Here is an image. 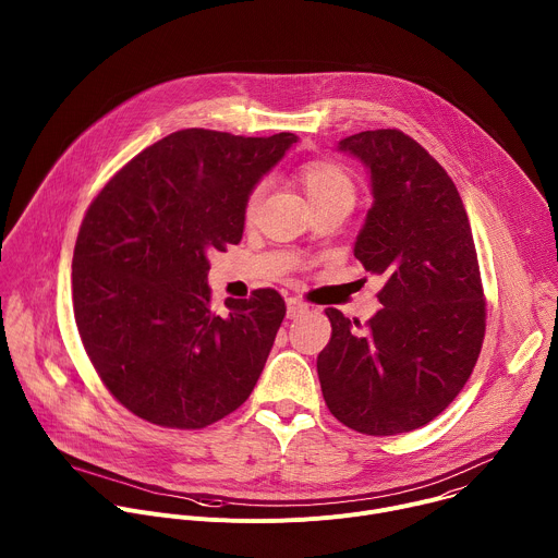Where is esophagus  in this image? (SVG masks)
<instances>
[{
	"mask_svg": "<svg viewBox=\"0 0 558 558\" xmlns=\"http://www.w3.org/2000/svg\"><path fill=\"white\" fill-rule=\"evenodd\" d=\"M306 311H308V306L302 300L287 298V317H291V320H295V317H302Z\"/></svg>",
	"mask_w": 558,
	"mask_h": 558,
	"instance_id": "34e87169",
	"label": "esophagus"
}]
</instances>
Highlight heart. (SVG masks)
Returning a JSON list of instances; mask_svg holds the SVG:
<instances>
[{
	"mask_svg": "<svg viewBox=\"0 0 558 558\" xmlns=\"http://www.w3.org/2000/svg\"><path fill=\"white\" fill-rule=\"evenodd\" d=\"M300 181L311 205L333 201V198H353V181L344 168L331 161H308L300 168ZM265 185H256L245 203V214L252 216L263 198Z\"/></svg>",
	"mask_w": 558,
	"mask_h": 558,
	"instance_id": "obj_1",
	"label": "heart"
}]
</instances>
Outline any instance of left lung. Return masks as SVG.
I'll return each mask as SVG.
<instances>
[{
	"instance_id": "1",
	"label": "left lung",
	"mask_w": 558,
	"mask_h": 558,
	"mask_svg": "<svg viewBox=\"0 0 558 558\" xmlns=\"http://www.w3.org/2000/svg\"><path fill=\"white\" fill-rule=\"evenodd\" d=\"M338 149L371 172L373 205L355 258L381 276V308L360 327L327 308L331 340L317 377L333 417L375 437L433 422L463 388L486 333L480 263L461 196L400 130H366Z\"/></svg>"
}]
</instances>
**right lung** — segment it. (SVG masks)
<instances>
[{
  "instance_id": "right-lung-1",
  "label": "right lung",
  "mask_w": 558,
  "mask_h": 558,
  "mask_svg": "<svg viewBox=\"0 0 558 558\" xmlns=\"http://www.w3.org/2000/svg\"><path fill=\"white\" fill-rule=\"evenodd\" d=\"M295 141L179 130L90 203L72 256L74 320L101 381L136 417L196 430L252 395L287 306L256 289L214 311L207 254L241 243L250 192Z\"/></svg>"
}]
</instances>
